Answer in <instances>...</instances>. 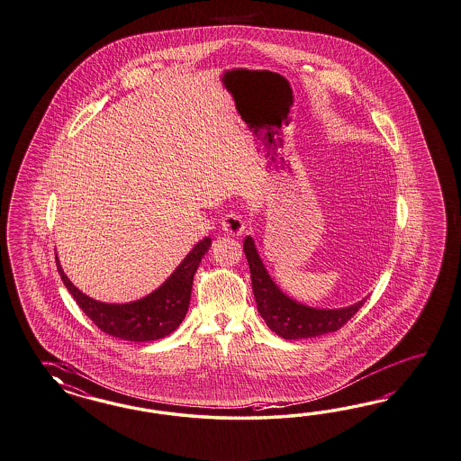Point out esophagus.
Here are the masks:
<instances>
[{
  "label": "esophagus",
  "instance_id": "1",
  "mask_svg": "<svg viewBox=\"0 0 461 461\" xmlns=\"http://www.w3.org/2000/svg\"><path fill=\"white\" fill-rule=\"evenodd\" d=\"M221 228H223L224 233H228V235L240 237L245 231V221L237 212H228L221 220Z\"/></svg>",
  "mask_w": 461,
  "mask_h": 461
}]
</instances>
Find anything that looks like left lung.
<instances>
[{"label": "left lung", "instance_id": "8db88e82", "mask_svg": "<svg viewBox=\"0 0 461 461\" xmlns=\"http://www.w3.org/2000/svg\"><path fill=\"white\" fill-rule=\"evenodd\" d=\"M243 249L249 260L251 286L258 312L265 324L270 327V330H274L276 336L284 337L286 340H299L336 332L342 325L348 324L366 302V299H362L361 302L344 309L307 307L286 297L285 294L275 285L267 268L263 267L251 237L245 238Z\"/></svg>", "mask_w": 461, "mask_h": 461}]
</instances>
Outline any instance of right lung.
Wrapping results in <instances>:
<instances>
[{
  "label": "right lung",
  "instance_id": "right-lung-1",
  "mask_svg": "<svg viewBox=\"0 0 461 461\" xmlns=\"http://www.w3.org/2000/svg\"><path fill=\"white\" fill-rule=\"evenodd\" d=\"M210 247L212 238H203L159 288L148 297L129 303H104L90 299L63 274L57 257L55 260L67 290L102 332L131 342H148L169 336L186 317L193 278Z\"/></svg>",
  "mask_w": 461,
  "mask_h": 461
}]
</instances>
